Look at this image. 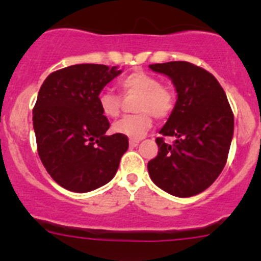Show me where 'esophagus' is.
<instances>
[{"label":"esophagus","instance_id":"esophagus-1","mask_svg":"<svg viewBox=\"0 0 261 261\" xmlns=\"http://www.w3.org/2000/svg\"><path fill=\"white\" fill-rule=\"evenodd\" d=\"M139 144H140V140H138V139H130V145L131 146H138Z\"/></svg>","mask_w":261,"mask_h":261}]
</instances>
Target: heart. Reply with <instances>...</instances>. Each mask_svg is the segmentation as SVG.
I'll use <instances>...</instances> for the list:
<instances>
[{
  "mask_svg": "<svg viewBox=\"0 0 261 261\" xmlns=\"http://www.w3.org/2000/svg\"><path fill=\"white\" fill-rule=\"evenodd\" d=\"M120 88L125 97H136L134 102L135 115L126 116L115 122L114 131L120 135L139 139L150 130L152 116L164 120L172 114L175 105V94L159 80L145 72H134L120 81ZM98 105L102 114L116 118L121 112V97L111 91L98 94Z\"/></svg>",
  "mask_w": 261,
  "mask_h": 261,
  "instance_id": "1",
  "label": "heart"
}]
</instances>
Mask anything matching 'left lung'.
<instances>
[{
  "label": "left lung",
  "instance_id": "left-lung-1",
  "mask_svg": "<svg viewBox=\"0 0 261 261\" xmlns=\"http://www.w3.org/2000/svg\"><path fill=\"white\" fill-rule=\"evenodd\" d=\"M172 80L177 102L158 138V155L147 163L151 180L175 197L201 193L217 179L227 160L233 136V114L215 77L188 62L149 65Z\"/></svg>",
  "mask_w": 261,
  "mask_h": 261
}]
</instances>
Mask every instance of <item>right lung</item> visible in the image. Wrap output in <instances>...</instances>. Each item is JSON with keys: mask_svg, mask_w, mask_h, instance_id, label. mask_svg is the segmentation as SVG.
Instances as JSON below:
<instances>
[{"mask_svg": "<svg viewBox=\"0 0 261 261\" xmlns=\"http://www.w3.org/2000/svg\"><path fill=\"white\" fill-rule=\"evenodd\" d=\"M117 67L75 64L44 81L33 111L41 163L50 177L75 193L94 191L115 177L127 136L106 135L110 122L98 94L121 74Z\"/></svg>", "mask_w": 261, "mask_h": 261, "instance_id": "add662e5", "label": "right lung"}]
</instances>
